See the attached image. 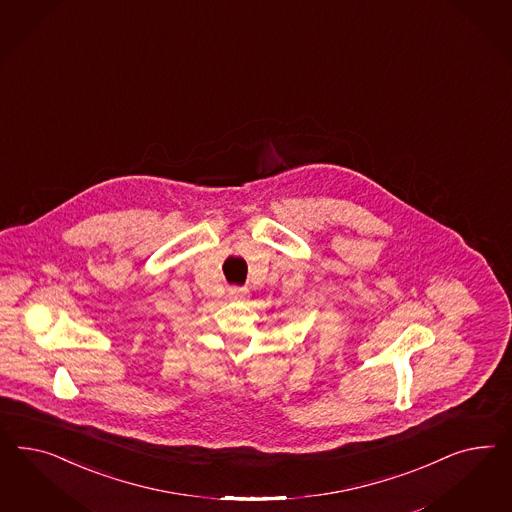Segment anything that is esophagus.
<instances>
[{"label": "esophagus", "mask_w": 512, "mask_h": 512, "mask_svg": "<svg viewBox=\"0 0 512 512\" xmlns=\"http://www.w3.org/2000/svg\"><path fill=\"white\" fill-rule=\"evenodd\" d=\"M246 296H248L246 289H240V287H231V289H229V300H233V302H240V300H244Z\"/></svg>", "instance_id": "obj_1"}]
</instances>
